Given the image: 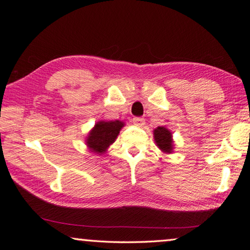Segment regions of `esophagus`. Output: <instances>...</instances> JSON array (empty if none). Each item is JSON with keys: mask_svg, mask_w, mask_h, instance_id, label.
Wrapping results in <instances>:
<instances>
[{"mask_svg": "<svg viewBox=\"0 0 250 250\" xmlns=\"http://www.w3.org/2000/svg\"><path fill=\"white\" fill-rule=\"evenodd\" d=\"M132 121H133L134 125H143L144 122H145V119H144V118H142V117H134L133 119H132Z\"/></svg>", "mask_w": 250, "mask_h": 250, "instance_id": "34e87169", "label": "esophagus"}]
</instances>
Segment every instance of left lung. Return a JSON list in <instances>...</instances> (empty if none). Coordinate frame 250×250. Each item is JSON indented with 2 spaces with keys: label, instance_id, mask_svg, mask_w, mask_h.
<instances>
[{
  "label": "left lung",
  "instance_id": "left-lung-1",
  "mask_svg": "<svg viewBox=\"0 0 250 250\" xmlns=\"http://www.w3.org/2000/svg\"><path fill=\"white\" fill-rule=\"evenodd\" d=\"M154 139L157 146L160 147L163 152L170 153L172 149V141H171V133L169 130H167L164 126H158L154 130Z\"/></svg>",
  "mask_w": 250,
  "mask_h": 250
}]
</instances>
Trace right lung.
Returning a JSON list of instances; mask_svg holds the SVG:
<instances>
[{
	"label": "right lung",
	"instance_id": "add662e5",
	"mask_svg": "<svg viewBox=\"0 0 250 250\" xmlns=\"http://www.w3.org/2000/svg\"><path fill=\"white\" fill-rule=\"evenodd\" d=\"M124 126V122L115 121H101L95 125V128L90 131L87 138V145L95 153L106 152L107 147L115 142L119 134V131Z\"/></svg>",
	"mask_w": 250,
	"mask_h": 250
}]
</instances>
